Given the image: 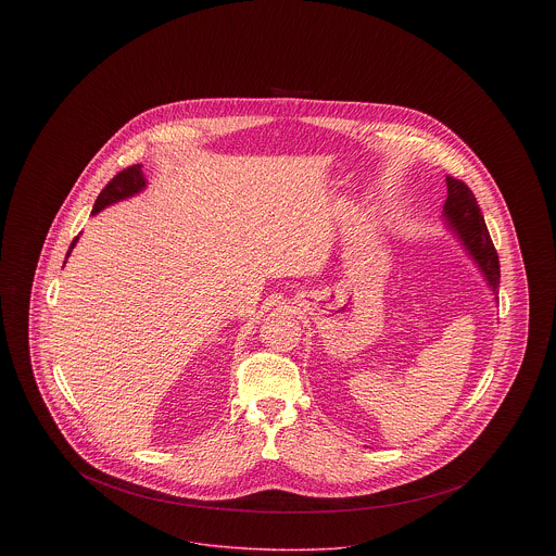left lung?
I'll list each match as a JSON object with an SVG mask.
<instances>
[{
    "label": "left lung",
    "instance_id": "left-lung-1",
    "mask_svg": "<svg viewBox=\"0 0 556 556\" xmlns=\"http://www.w3.org/2000/svg\"><path fill=\"white\" fill-rule=\"evenodd\" d=\"M445 179H447V199L443 210H445L447 223L458 233V238L463 239L469 254L476 258L479 269L483 271L488 285L492 287L494 295L498 298V280H501L498 254L483 223L476 194L465 181L454 179L450 175Z\"/></svg>",
    "mask_w": 556,
    "mask_h": 556
}]
</instances>
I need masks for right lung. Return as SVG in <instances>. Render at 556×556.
I'll return each instance as SVG.
<instances>
[{
    "label": "right lung",
    "instance_id": "add662e5",
    "mask_svg": "<svg viewBox=\"0 0 556 556\" xmlns=\"http://www.w3.org/2000/svg\"><path fill=\"white\" fill-rule=\"evenodd\" d=\"M143 188H146V177H143L141 164H132V166L119 170V173L102 188V192L98 194V199H96V203H93L91 214H98V212L104 210L106 205L117 203V201H122V199H126V197H132V194H137V192L143 190ZM77 239L79 238L73 239L71 250L75 248ZM71 250H68V254H71Z\"/></svg>",
    "mask_w": 556,
    "mask_h": 556
}]
</instances>
